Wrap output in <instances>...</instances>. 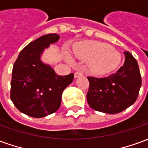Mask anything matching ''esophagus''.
<instances>
[{
  "mask_svg": "<svg viewBox=\"0 0 148 148\" xmlns=\"http://www.w3.org/2000/svg\"><path fill=\"white\" fill-rule=\"evenodd\" d=\"M82 72H81V71H77V72H75L74 73V77H80V76H82Z\"/></svg>",
  "mask_w": 148,
  "mask_h": 148,
  "instance_id": "obj_1",
  "label": "esophagus"
}]
</instances>
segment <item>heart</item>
Returning <instances> with one entry per match:
<instances>
[{
  "label": "heart",
  "mask_w": 148,
  "mask_h": 148,
  "mask_svg": "<svg viewBox=\"0 0 148 148\" xmlns=\"http://www.w3.org/2000/svg\"><path fill=\"white\" fill-rule=\"evenodd\" d=\"M78 58L89 61L90 70L95 74H106L114 70L121 61L120 53L104 42H86L74 51Z\"/></svg>",
  "instance_id": "b5f03b06"
}]
</instances>
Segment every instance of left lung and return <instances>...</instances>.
I'll return each instance as SVG.
<instances>
[{"instance_id":"1","label":"left lung","mask_w":148,"mask_h":148,"mask_svg":"<svg viewBox=\"0 0 148 148\" xmlns=\"http://www.w3.org/2000/svg\"><path fill=\"white\" fill-rule=\"evenodd\" d=\"M124 54V65L116 73L104 77H87L90 82L87 101L94 110L116 114L136 101L142 84L140 69L131 53Z\"/></svg>"}]
</instances>
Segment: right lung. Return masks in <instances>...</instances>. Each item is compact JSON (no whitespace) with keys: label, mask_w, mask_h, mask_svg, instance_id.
I'll use <instances>...</instances> for the list:
<instances>
[{"label":"right lung","mask_w":148,"mask_h":148,"mask_svg":"<svg viewBox=\"0 0 148 148\" xmlns=\"http://www.w3.org/2000/svg\"><path fill=\"white\" fill-rule=\"evenodd\" d=\"M59 39L47 34L31 42L19 54L12 68L10 97L16 109L29 116L44 117L61 106L63 90L74 80V74L60 76L40 56L44 49Z\"/></svg>","instance_id":"obj_1"}]
</instances>
